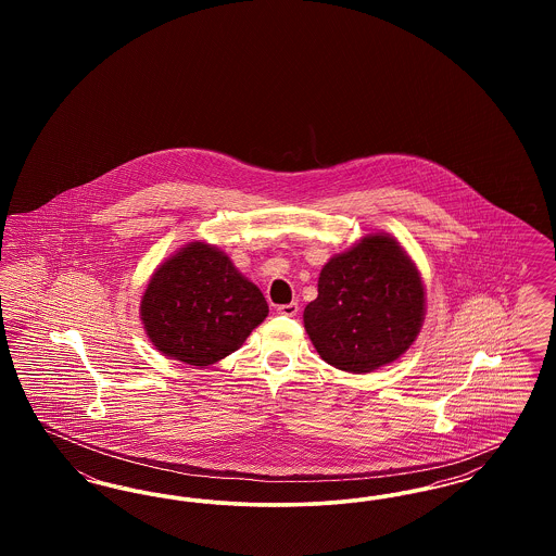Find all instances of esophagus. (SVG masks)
Listing matches in <instances>:
<instances>
[{"label": "esophagus", "instance_id": "obj_1", "mask_svg": "<svg viewBox=\"0 0 556 556\" xmlns=\"http://www.w3.org/2000/svg\"><path fill=\"white\" fill-rule=\"evenodd\" d=\"M298 311H300V306H298L295 302H291V304H281V306L277 308V313H279V315H283V317H295V315H298Z\"/></svg>", "mask_w": 556, "mask_h": 556}]
</instances>
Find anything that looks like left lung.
<instances>
[{
  "label": "left lung",
  "mask_w": 556,
  "mask_h": 556,
  "mask_svg": "<svg viewBox=\"0 0 556 556\" xmlns=\"http://www.w3.org/2000/svg\"><path fill=\"white\" fill-rule=\"evenodd\" d=\"M425 318L421 273L396 239L370 233L323 266L304 327L336 369L370 372L397 361Z\"/></svg>",
  "instance_id": "8db88e82"
}]
</instances>
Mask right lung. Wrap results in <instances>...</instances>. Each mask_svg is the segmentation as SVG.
Wrapping results in <instances>:
<instances>
[{
	"label": "right lung",
	"instance_id": "add662e5",
	"mask_svg": "<svg viewBox=\"0 0 556 556\" xmlns=\"http://www.w3.org/2000/svg\"><path fill=\"white\" fill-rule=\"evenodd\" d=\"M139 315L164 356L208 367L241 348L265 320L268 304L225 252L191 241L154 270Z\"/></svg>",
	"mask_w": 556,
	"mask_h": 556
}]
</instances>
